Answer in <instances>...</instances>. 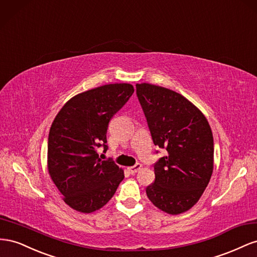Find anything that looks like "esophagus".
Listing matches in <instances>:
<instances>
[{
	"mask_svg": "<svg viewBox=\"0 0 257 257\" xmlns=\"http://www.w3.org/2000/svg\"><path fill=\"white\" fill-rule=\"evenodd\" d=\"M141 167H142V165H141V164H136V165H135V166H133V167H128L127 169H128L129 173H131V174H135L136 172H138L139 170L141 169Z\"/></svg>",
	"mask_w": 257,
	"mask_h": 257,
	"instance_id": "obj_1",
	"label": "esophagus"
}]
</instances>
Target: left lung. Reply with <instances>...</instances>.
I'll use <instances>...</instances> for the list:
<instances>
[{"label": "left lung", "instance_id": "1", "mask_svg": "<svg viewBox=\"0 0 257 257\" xmlns=\"http://www.w3.org/2000/svg\"><path fill=\"white\" fill-rule=\"evenodd\" d=\"M136 87L153 142L168 153L154 165L155 181L146 195L166 213H183L200 199L213 172L210 124L182 94L146 83Z\"/></svg>", "mask_w": 257, "mask_h": 257}]
</instances>
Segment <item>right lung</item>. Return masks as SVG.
<instances>
[{
    "label": "right lung",
    "instance_id": "1",
    "mask_svg": "<svg viewBox=\"0 0 257 257\" xmlns=\"http://www.w3.org/2000/svg\"><path fill=\"white\" fill-rule=\"evenodd\" d=\"M135 89L130 84H108L78 93L65 103L51 123L47 166L64 202L91 213L114 196L123 171L113 160H101L107 150L108 122Z\"/></svg>",
    "mask_w": 257,
    "mask_h": 257
}]
</instances>
